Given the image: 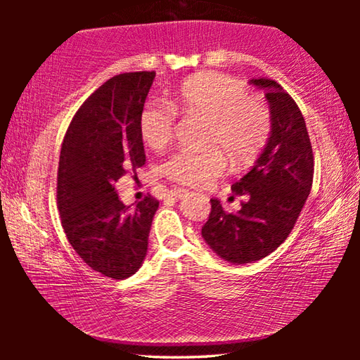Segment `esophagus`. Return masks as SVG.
<instances>
[{"label": "esophagus", "instance_id": "1", "mask_svg": "<svg viewBox=\"0 0 360 360\" xmlns=\"http://www.w3.org/2000/svg\"><path fill=\"white\" fill-rule=\"evenodd\" d=\"M186 193H187L186 188H172V191H169V195H172L173 198H181L184 197Z\"/></svg>", "mask_w": 360, "mask_h": 360}]
</instances>
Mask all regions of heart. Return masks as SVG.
Returning a JSON list of instances; mask_svg holds the SVG:
<instances>
[{"label": "heart", "mask_w": 360, "mask_h": 360, "mask_svg": "<svg viewBox=\"0 0 360 360\" xmlns=\"http://www.w3.org/2000/svg\"><path fill=\"white\" fill-rule=\"evenodd\" d=\"M169 103L172 106L149 101L139 114L141 136L152 149H162L172 141L174 108L208 120L205 131L208 150L182 149L162 163V173L181 186L203 187L216 179L225 168L222 153L233 165L254 160L270 136L271 117L265 103L248 95L245 85L222 72L191 77Z\"/></svg>", "instance_id": "b5f03b06"}]
</instances>
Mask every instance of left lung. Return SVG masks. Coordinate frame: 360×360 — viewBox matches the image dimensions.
Segmentation results:
<instances>
[{"label":"left lung","mask_w":360,"mask_h":360,"mask_svg":"<svg viewBox=\"0 0 360 360\" xmlns=\"http://www.w3.org/2000/svg\"><path fill=\"white\" fill-rule=\"evenodd\" d=\"M265 89L271 133L254 167L233 182L235 195H248L241 210L227 212L211 200L202 235L219 257L251 264L271 254L294 229L313 186L314 157L307 124L294 98L273 79H251Z\"/></svg>","instance_id":"left-lung-1"}]
</instances>
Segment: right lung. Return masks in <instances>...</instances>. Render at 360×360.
<instances>
[{"instance_id":"right-lung-1","label":"right lung","mask_w":360,"mask_h":360,"mask_svg":"<svg viewBox=\"0 0 360 360\" xmlns=\"http://www.w3.org/2000/svg\"><path fill=\"white\" fill-rule=\"evenodd\" d=\"M154 77V71L124 72L96 89L72 117L60 152L57 206L66 238L92 270L112 279L141 266L158 208L149 193L130 208L114 191L146 163L139 114Z\"/></svg>"}]
</instances>
